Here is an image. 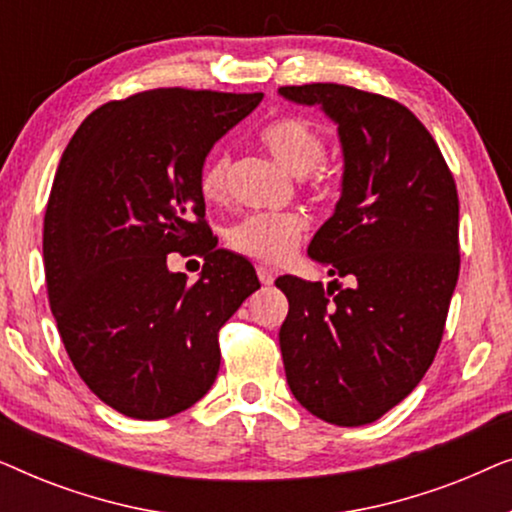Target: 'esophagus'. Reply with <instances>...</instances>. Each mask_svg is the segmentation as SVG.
Segmentation results:
<instances>
[{"mask_svg":"<svg viewBox=\"0 0 512 512\" xmlns=\"http://www.w3.org/2000/svg\"><path fill=\"white\" fill-rule=\"evenodd\" d=\"M256 275H258V279H261V284H265V286H270L272 282H275V275H272V270L263 268V265H258Z\"/></svg>","mask_w":512,"mask_h":512,"instance_id":"1","label":"esophagus"}]
</instances>
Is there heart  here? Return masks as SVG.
Wrapping results in <instances>:
<instances>
[{
	"label": "heart",
	"mask_w": 512,
	"mask_h": 512,
	"mask_svg": "<svg viewBox=\"0 0 512 512\" xmlns=\"http://www.w3.org/2000/svg\"><path fill=\"white\" fill-rule=\"evenodd\" d=\"M258 139L279 165L296 177H303L307 191L324 195L338 184V167L326 158L328 139L324 130L307 118H277L265 125ZM226 179L228 153L216 151L200 167L198 186L202 198L219 202L226 195ZM305 230L307 219L298 212H254L228 228L226 242L237 254L279 265L296 251Z\"/></svg>",
	"instance_id": "b5f03b06"
}]
</instances>
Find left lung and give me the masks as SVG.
Here are the masks:
<instances>
[{
    "mask_svg": "<svg viewBox=\"0 0 512 512\" xmlns=\"http://www.w3.org/2000/svg\"><path fill=\"white\" fill-rule=\"evenodd\" d=\"M338 123L345 179L310 254L347 289L279 277L286 382L324 422L380 419L436 359L459 279L457 184L424 123L391 97L340 83L282 86Z\"/></svg>",
    "mask_w": 512,
    "mask_h": 512,
    "instance_id": "left-lung-1",
    "label": "left lung"
}]
</instances>
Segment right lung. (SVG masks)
Segmentation results:
<instances>
[{
    "mask_svg": "<svg viewBox=\"0 0 512 512\" xmlns=\"http://www.w3.org/2000/svg\"><path fill=\"white\" fill-rule=\"evenodd\" d=\"M263 93L153 88L95 109L62 153L44 216L51 312L93 394L135 419H165L207 394L219 331L258 277L216 249L198 177L216 139ZM206 258L198 283L166 254Z\"/></svg>",
    "mask_w": 512,
    "mask_h": 512,
    "instance_id": "add662e5",
    "label": "right lung"
}]
</instances>
